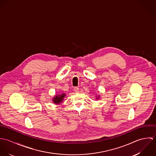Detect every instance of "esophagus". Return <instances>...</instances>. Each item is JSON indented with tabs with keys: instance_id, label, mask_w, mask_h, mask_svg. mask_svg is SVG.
<instances>
[{
	"instance_id": "34e87169",
	"label": "esophagus",
	"mask_w": 156,
	"mask_h": 156,
	"mask_svg": "<svg viewBox=\"0 0 156 156\" xmlns=\"http://www.w3.org/2000/svg\"><path fill=\"white\" fill-rule=\"evenodd\" d=\"M74 92H76V93L79 92V88H77V87H75V88H74Z\"/></svg>"
}]
</instances>
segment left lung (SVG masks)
<instances>
[{
	"label": "left lung",
	"instance_id": "left-lung-1",
	"mask_svg": "<svg viewBox=\"0 0 156 156\" xmlns=\"http://www.w3.org/2000/svg\"><path fill=\"white\" fill-rule=\"evenodd\" d=\"M95 98H95L96 100H98V99L100 98V95H97Z\"/></svg>",
	"mask_w": 156,
	"mask_h": 156
}]
</instances>
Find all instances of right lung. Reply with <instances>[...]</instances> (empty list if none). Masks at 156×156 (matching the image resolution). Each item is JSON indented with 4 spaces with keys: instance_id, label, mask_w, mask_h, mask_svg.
I'll list each match as a JSON object with an SVG mask.
<instances>
[{
    "instance_id": "obj_1",
    "label": "right lung",
    "mask_w": 156,
    "mask_h": 156,
    "mask_svg": "<svg viewBox=\"0 0 156 156\" xmlns=\"http://www.w3.org/2000/svg\"><path fill=\"white\" fill-rule=\"evenodd\" d=\"M66 95V94L65 93H61V94H56L52 98L53 103L55 105H59L64 100V98H65Z\"/></svg>"
}]
</instances>
